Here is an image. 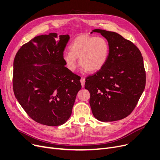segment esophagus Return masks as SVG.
<instances>
[{
  "label": "esophagus",
  "instance_id": "obj_1",
  "mask_svg": "<svg viewBox=\"0 0 160 160\" xmlns=\"http://www.w3.org/2000/svg\"><path fill=\"white\" fill-rule=\"evenodd\" d=\"M85 82H86L85 78L82 77V78H81V79H80V82H81V84H82V88L84 87V85H85Z\"/></svg>",
  "mask_w": 160,
  "mask_h": 160
}]
</instances>
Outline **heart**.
<instances>
[{
    "label": "heart",
    "mask_w": 160,
    "mask_h": 160,
    "mask_svg": "<svg viewBox=\"0 0 160 160\" xmlns=\"http://www.w3.org/2000/svg\"><path fill=\"white\" fill-rule=\"evenodd\" d=\"M69 50L62 56L67 68L74 71L78 58L82 68L91 73L101 69L106 64L110 54V45L103 37L82 35L74 39Z\"/></svg>",
    "instance_id": "obj_1"
}]
</instances>
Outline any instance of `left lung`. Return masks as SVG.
Segmentation results:
<instances>
[{
  "mask_svg": "<svg viewBox=\"0 0 160 160\" xmlns=\"http://www.w3.org/2000/svg\"><path fill=\"white\" fill-rule=\"evenodd\" d=\"M93 32L107 39L110 54L102 68L86 78L92 113L100 121L121 120L133 112L144 91L143 59L139 48L119 33L100 29Z\"/></svg>",
  "mask_w": 160,
  "mask_h": 160,
  "instance_id": "obj_1",
  "label": "left lung"
}]
</instances>
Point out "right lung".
I'll return each instance as SVG.
<instances>
[{"label": "right lung", "mask_w": 160, "mask_h": 160, "mask_svg": "<svg viewBox=\"0 0 160 160\" xmlns=\"http://www.w3.org/2000/svg\"><path fill=\"white\" fill-rule=\"evenodd\" d=\"M69 35L50 33L24 44L13 61V89L15 98L33 121L54 127L69 119L80 79L63 60ZM35 64L41 66H34Z\"/></svg>", "instance_id": "obj_1"}]
</instances>
